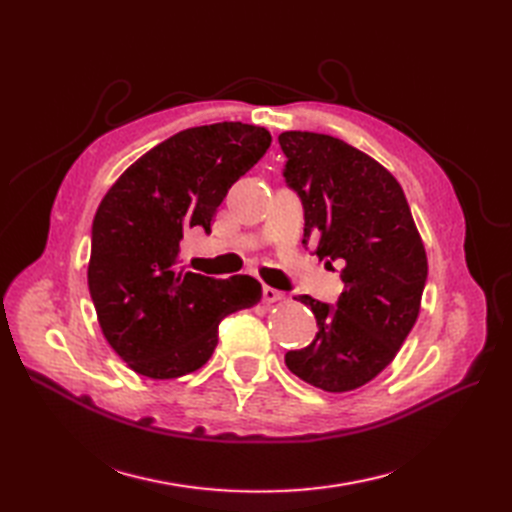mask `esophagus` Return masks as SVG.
<instances>
[{
  "label": "esophagus",
  "instance_id": "esophagus-1",
  "mask_svg": "<svg viewBox=\"0 0 512 512\" xmlns=\"http://www.w3.org/2000/svg\"><path fill=\"white\" fill-rule=\"evenodd\" d=\"M284 297H286L284 292L275 290V288H271V286H265V288H262V301H265V303H277V301H284Z\"/></svg>",
  "mask_w": 512,
  "mask_h": 512
}]
</instances>
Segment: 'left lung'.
Wrapping results in <instances>:
<instances>
[{
    "mask_svg": "<svg viewBox=\"0 0 512 512\" xmlns=\"http://www.w3.org/2000/svg\"><path fill=\"white\" fill-rule=\"evenodd\" d=\"M284 177L305 211L303 243L342 265L333 305L301 294L318 333L286 352L294 376L329 393L374 380L399 352L421 312L427 254L397 179L367 153L329 134L282 132Z\"/></svg>",
    "mask_w": 512,
    "mask_h": 512,
    "instance_id": "1",
    "label": "left lung"
}]
</instances>
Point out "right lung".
Listing matches in <instances>:
<instances>
[{
	"label": "right lung",
	"mask_w": 512,
	"mask_h": 512,
	"mask_svg": "<svg viewBox=\"0 0 512 512\" xmlns=\"http://www.w3.org/2000/svg\"><path fill=\"white\" fill-rule=\"evenodd\" d=\"M269 145L265 128L241 121L183 130L138 158L102 198L87 284L106 342L136 374H192L218 346L222 318L260 301L254 277L192 273L179 252L190 230L211 232L230 185Z\"/></svg>",
	"instance_id": "1"
}]
</instances>
